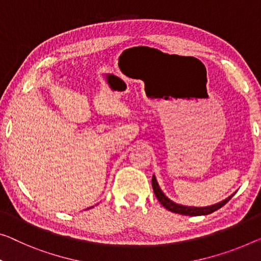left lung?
<instances>
[{
  "instance_id": "obj_1",
  "label": "left lung",
  "mask_w": 261,
  "mask_h": 261,
  "mask_svg": "<svg viewBox=\"0 0 261 261\" xmlns=\"http://www.w3.org/2000/svg\"><path fill=\"white\" fill-rule=\"evenodd\" d=\"M152 189H153V192L155 194V197H157V199L159 200V203H161L163 206L166 210H169V211L173 212V213H179V215L182 216H206V215H210V213L217 211V210H219L220 207H223V206L227 203L228 200L231 199L233 197V193L232 196H230L226 199L220 201V203H218L216 205H211V206H206V207H191V206H182L179 204H176L173 203L172 200H170L168 197L165 196L164 193L162 192L161 188H159L157 180H155V177H152Z\"/></svg>"
}]
</instances>
